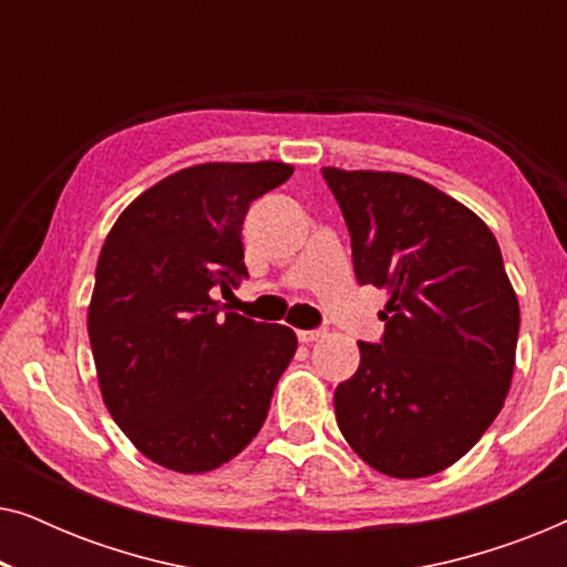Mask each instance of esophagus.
I'll return each instance as SVG.
<instances>
[{
    "instance_id": "obj_1",
    "label": "esophagus",
    "mask_w": 567,
    "mask_h": 567,
    "mask_svg": "<svg viewBox=\"0 0 567 567\" xmlns=\"http://www.w3.org/2000/svg\"><path fill=\"white\" fill-rule=\"evenodd\" d=\"M324 336V330H299L297 338L301 343H315V340H320Z\"/></svg>"
}]
</instances>
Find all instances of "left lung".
Returning a JSON list of instances; mask_svg holds the SVG:
<instances>
[{
  "label": "left lung",
  "instance_id": "obj_1",
  "mask_svg": "<svg viewBox=\"0 0 567 567\" xmlns=\"http://www.w3.org/2000/svg\"><path fill=\"white\" fill-rule=\"evenodd\" d=\"M343 212L359 284L390 291L384 336L359 343L338 384V429L390 477L462 460L501 413L514 377L518 299L487 224L400 173L322 167Z\"/></svg>",
  "mask_w": 567,
  "mask_h": 567
}]
</instances>
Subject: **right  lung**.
<instances>
[{
  "mask_svg": "<svg viewBox=\"0 0 567 567\" xmlns=\"http://www.w3.org/2000/svg\"><path fill=\"white\" fill-rule=\"evenodd\" d=\"M284 162H206L142 193L113 224L87 332L100 392L138 452L193 475L221 467L266 423L297 353L286 324L221 315L247 278V208L291 177Z\"/></svg>",
  "mask_w": 567,
  "mask_h": 567,
  "instance_id": "add662e5",
  "label": "right lung"
}]
</instances>
